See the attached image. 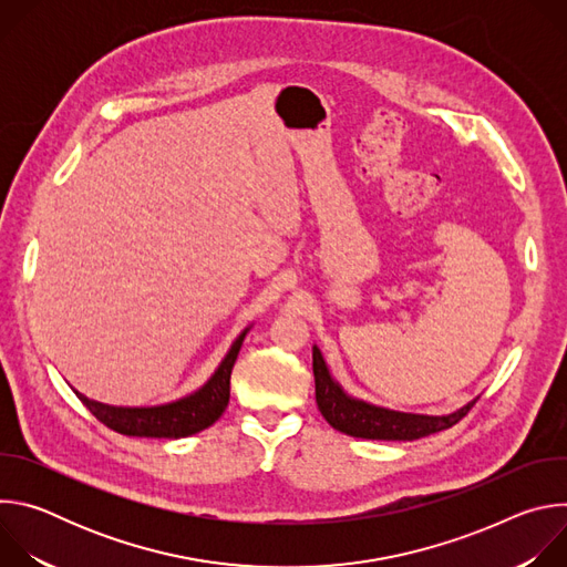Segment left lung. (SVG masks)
I'll list each match as a JSON object with an SVG mask.
<instances>
[{"label": "left lung", "instance_id": "1", "mask_svg": "<svg viewBox=\"0 0 567 567\" xmlns=\"http://www.w3.org/2000/svg\"><path fill=\"white\" fill-rule=\"evenodd\" d=\"M313 359V381H316V403L320 415L328 424L346 435L363 440H420L457 424L477 401L471 399L462 409L449 415H415L399 413L390 409L374 406L363 399L348 394L341 383L332 377L326 359H322L318 346L311 348Z\"/></svg>", "mask_w": 567, "mask_h": 567}]
</instances>
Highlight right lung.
I'll list each match as a JSON object with an SVG mask.
<instances>
[{
	"instance_id": "right-lung-1",
	"label": "right lung",
	"mask_w": 567,
	"mask_h": 567,
	"mask_svg": "<svg viewBox=\"0 0 567 567\" xmlns=\"http://www.w3.org/2000/svg\"><path fill=\"white\" fill-rule=\"evenodd\" d=\"M251 330L245 328L239 332V337L233 341L228 348L226 357L217 365V370L210 374V379L197 388L195 392L168 401V403H158V406H141V409H130V406H110V403H101L96 399L85 396L83 392H75V396L85 403L90 413L103 422L107 429L130 435V437H188L195 435L208 426H213L221 413L228 406V396H230V370L235 365V359L239 354L241 341H245L247 332Z\"/></svg>"
}]
</instances>
